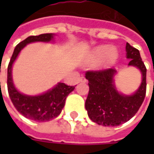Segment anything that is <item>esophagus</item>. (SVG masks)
I'll use <instances>...</instances> for the list:
<instances>
[{"mask_svg":"<svg viewBox=\"0 0 154 154\" xmlns=\"http://www.w3.org/2000/svg\"><path fill=\"white\" fill-rule=\"evenodd\" d=\"M79 82H81V83H85V82H86V78L83 77V76H81L80 78V80H79Z\"/></svg>","mask_w":154,"mask_h":154,"instance_id":"34e87169","label":"esophagus"}]
</instances>
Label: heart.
<instances>
[{
    "instance_id": "b5f03b06",
    "label": "heart",
    "mask_w": 154,
    "mask_h": 154,
    "mask_svg": "<svg viewBox=\"0 0 154 154\" xmlns=\"http://www.w3.org/2000/svg\"><path fill=\"white\" fill-rule=\"evenodd\" d=\"M119 53L116 48H109L108 45H99L93 48L85 57V62L92 63L100 60L97 64L99 69L112 66L117 60Z\"/></svg>"
}]
</instances>
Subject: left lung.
Segmentation results:
<instances>
[{"label": "left lung", "mask_w": 154, "mask_h": 154, "mask_svg": "<svg viewBox=\"0 0 154 154\" xmlns=\"http://www.w3.org/2000/svg\"><path fill=\"white\" fill-rule=\"evenodd\" d=\"M126 57L130 60L128 66L137 68L141 74L139 88L131 95H125L117 91L114 80L116 70L114 68L86 73L89 92L85 107L90 119L98 125L113 127L126 122L136 114L144 101L146 68L140 58V51L127 43Z\"/></svg>", "instance_id": "left-lung-1"}]
</instances>
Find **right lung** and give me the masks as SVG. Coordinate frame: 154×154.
<instances>
[{
	"mask_svg": "<svg viewBox=\"0 0 154 154\" xmlns=\"http://www.w3.org/2000/svg\"><path fill=\"white\" fill-rule=\"evenodd\" d=\"M54 36L55 34L53 33H45L38 36L28 37L15 47L8 64V90L9 97L16 109L21 115L32 121L48 122L60 115L68 95L75 88V86H67L64 83L59 82L47 92L32 96L21 93L14 84L12 68L20 52L31 43L52 42L54 40Z\"/></svg>",
	"mask_w": 154,
	"mask_h": 154,
	"instance_id": "right-lung-1",
	"label": "right lung"
}]
</instances>
